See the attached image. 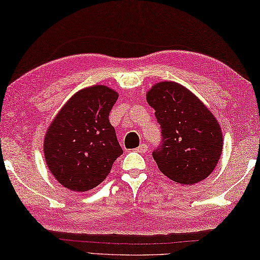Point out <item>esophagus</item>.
I'll list each match as a JSON object with an SVG mask.
<instances>
[{
	"instance_id": "obj_1",
	"label": "esophagus",
	"mask_w": 260,
	"mask_h": 260,
	"mask_svg": "<svg viewBox=\"0 0 260 260\" xmlns=\"http://www.w3.org/2000/svg\"><path fill=\"white\" fill-rule=\"evenodd\" d=\"M147 149H148V147H147L146 144H140V146L136 148V152L145 153V152H147Z\"/></svg>"
}]
</instances>
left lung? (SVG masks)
<instances>
[{
  "label": "left lung",
  "instance_id": "8db88e82",
  "mask_svg": "<svg viewBox=\"0 0 260 260\" xmlns=\"http://www.w3.org/2000/svg\"><path fill=\"white\" fill-rule=\"evenodd\" d=\"M161 125L162 142L153 157L176 184L193 185L210 176L222 151V133L212 113L179 83H156L146 94Z\"/></svg>",
  "mask_w": 260,
  "mask_h": 260
}]
</instances>
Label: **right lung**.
I'll return each mask as SVG.
<instances>
[{
  "instance_id": "add662e5",
  "label": "right lung",
  "mask_w": 260,
  "mask_h": 260,
  "mask_svg": "<svg viewBox=\"0 0 260 260\" xmlns=\"http://www.w3.org/2000/svg\"><path fill=\"white\" fill-rule=\"evenodd\" d=\"M116 91L106 85L84 88L72 95L53 118L44 137V157L58 183L74 192L102 184L123 151L109 112Z\"/></svg>"
}]
</instances>
